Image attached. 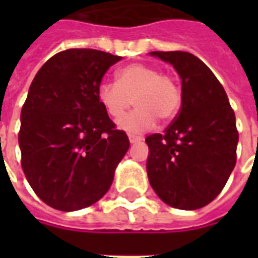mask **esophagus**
I'll use <instances>...</instances> for the list:
<instances>
[{
    "instance_id": "34e87169",
    "label": "esophagus",
    "mask_w": 258,
    "mask_h": 258,
    "mask_svg": "<svg viewBox=\"0 0 258 258\" xmlns=\"http://www.w3.org/2000/svg\"><path fill=\"white\" fill-rule=\"evenodd\" d=\"M128 140L131 144H137V142H140V141H142V138L141 137H137V135H133V134H130L128 135Z\"/></svg>"
}]
</instances>
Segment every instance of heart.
<instances>
[{"instance_id": "obj_1", "label": "heart", "mask_w": 258, "mask_h": 258, "mask_svg": "<svg viewBox=\"0 0 258 258\" xmlns=\"http://www.w3.org/2000/svg\"><path fill=\"white\" fill-rule=\"evenodd\" d=\"M98 99L112 118H120L133 101L134 112L118 121L127 133L138 134L160 121L173 120L182 105V88L178 79L153 64L131 63L116 74V83L103 81L98 87Z\"/></svg>"}]
</instances>
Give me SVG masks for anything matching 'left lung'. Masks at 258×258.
<instances>
[{"label":"left lung","instance_id":"8db88e82","mask_svg":"<svg viewBox=\"0 0 258 258\" xmlns=\"http://www.w3.org/2000/svg\"><path fill=\"white\" fill-rule=\"evenodd\" d=\"M151 55L177 70L182 105L164 134L146 137L149 182L168 206L196 210L216 199L236 164L235 113L221 83L199 58L182 51Z\"/></svg>","mask_w":258,"mask_h":258}]
</instances>
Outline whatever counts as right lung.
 I'll list each match as a JSON object with an SVG mask.
<instances>
[{"mask_svg":"<svg viewBox=\"0 0 258 258\" xmlns=\"http://www.w3.org/2000/svg\"><path fill=\"white\" fill-rule=\"evenodd\" d=\"M121 56L72 48L38 70L20 113L22 168L40 199L60 211L106 194L130 141L98 99L107 69Z\"/></svg>","mask_w":258,"mask_h":258,"instance_id":"obj_1","label":"right lung"}]
</instances>
